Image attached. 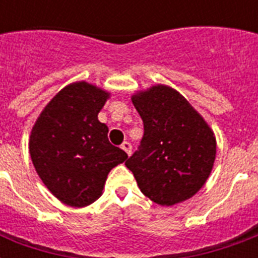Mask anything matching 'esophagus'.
<instances>
[{"label": "esophagus", "instance_id": "1", "mask_svg": "<svg viewBox=\"0 0 258 258\" xmlns=\"http://www.w3.org/2000/svg\"><path fill=\"white\" fill-rule=\"evenodd\" d=\"M121 149L124 150L127 155H131V151H133V146H131V143H128V142H123V143H121Z\"/></svg>", "mask_w": 258, "mask_h": 258}]
</instances>
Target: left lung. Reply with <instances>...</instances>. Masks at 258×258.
Instances as JSON below:
<instances>
[{
    "instance_id": "obj_1",
    "label": "left lung",
    "mask_w": 258,
    "mask_h": 258,
    "mask_svg": "<svg viewBox=\"0 0 258 258\" xmlns=\"http://www.w3.org/2000/svg\"><path fill=\"white\" fill-rule=\"evenodd\" d=\"M145 134L125 162L141 191L162 206L191 198L205 184L216 159L213 130L171 87L154 86L131 97Z\"/></svg>"
}]
</instances>
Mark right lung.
Masks as SVG:
<instances>
[{
	"label": "right lung",
	"instance_id": "1",
	"mask_svg": "<svg viewBox=\"0 0 258 258\" xmlns=\"http://www.w3.org/2000/svg\"><path fill=\"white\" fill-rule=\"evenodd\" d=\"M109 93L86 82L62 88L42 109L29 139L38 176L62 204L84 208L101 196L108 172L127 159L109 143L97 113Z\"/></svg>",
	"mask_w": 258,
	"mask_h": 258
}]
</instances>
